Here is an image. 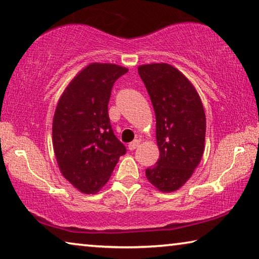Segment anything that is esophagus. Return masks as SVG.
I'll return each mask as SVG.
<instances>
[{
  "instance_id": "obj_1",
  "label": "esophagus",
  "mask_w": 259,
  "mask_h": 259,
  "mask_svg": "<svg viewBox=\"0 0 259 259\" xmlns=\"http://www.w3.org/2000/svg\"><path fill=\"white\" fill-rule=\"evenodd\" d=\"M139 145H140V140H134V141H132L128 145V149L130 150H134Z\"/></svg>"
}]
</instances>
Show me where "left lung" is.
I'll list each match as a JSON object with an SVG mask.
<instances>
[{
	"instance_id": "1",
	"label": "left lung",
	"mask_w": 259,
	"mask_h": 259,
	"mask_svg": "<svg viewBox=\"0 0 259 259\" xmlns=\"http://www.w3.org/2000/svg\"><path fill=\"white\" fill-rule=\"evenodd\" d=\"M138 71L154 107L160 149L146 177L161 192H174L190 180L204 154V106L189 78L171 65L149 63Z\"/></svg>"
}]
</instances>
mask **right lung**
Segmentation results:
<instances>
[{
  "label": "right lung",
  "instance_id": "add662e5",
  "mask_svg": "<svg viewBox=\"0 0 259 259\" xmlns=\"http://www.w3.org/2000/svg\"><path fill=\"white\" fill-rule=\"evenodd\" d=\"M128 69L93 62L63 90L52 125L59 169L75 189L95 194L106 184L126 153L110 124L107 104L114 82Z\"/></svg>",
  "mask_w": 259,
  "mask_h": 259
}]
</instances>
